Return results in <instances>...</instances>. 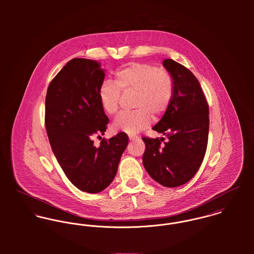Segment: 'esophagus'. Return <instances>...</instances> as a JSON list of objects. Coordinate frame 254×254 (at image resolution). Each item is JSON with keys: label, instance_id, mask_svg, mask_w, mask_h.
<instances>
[{"label": "esophagus", "instance_id": "esophagus-1", "mask_svg": "<svg viewBox=\"0 0 254 254\" xmlns=\"http://www.w3.org/2000/svg\"><path fill=\"white\" fill-rule=\"evenodd\" d=\"M129 140H130L131 142H134V141L139 140V138H138L137 136H129Z\"/></svg>", "mask_w": 254, "mask_h": 254}]
</instances>
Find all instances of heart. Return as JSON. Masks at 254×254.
I'll return each instance as SVG.
<instances>
[{
  "instance_id": "heart-1",
  "label": "heart",
  "mask_w": 254,
  "mask_h": 254,
  "mask_svg": "<svg viewBox=\"0 0 254 254\" xmlns=\"http://www.w3.org/2000/svg\"><path fill=\"white\" fill-rule=\"evenodd\" d=\"M174 79L165 69L147 64H131L114 74V84L104 82L99 89L103 109L114 115L119 109L120 92H136L132 112L119 114L112 123L114 131L136 135L169 109L174 97Z\"/></svg>"
}]
</instances>
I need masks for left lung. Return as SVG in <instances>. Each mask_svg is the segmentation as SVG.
<instances>
[{"label": "left lung", "instance_id": "obj_1", "mask_svg": "<svg viewBox=\"0 0 254 254\" xmlns=\"http://www.w3.org/2000/svg\"><path fill=\"white\" fill-rule=\"evenodd\" d=\"M174 79V97L169 109L152 130L165 135L168 142L143 138V164L148 175L167 188L190 181L203 160L209 130V109L198 80L173 60L162 63Z\"/></svg>", "mask_w": 254, "mask_h": 254}]
</instances>
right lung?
Returning <instances> with one entry per match:
<instances>
[{
	"mask_svg": "<svg viewBox=\"0 0 254 254\" xmlns=\"http://www.w3.org/2000/svg\"><path fill=\"white\" fill-rule=\"evenodd\" d=\"M105 72L97 61L73 59L52 80L46 96L45 124L54 154L68 180L90 193L113 181L129 141L121 132L94 145L93 137L104 135L109 123L99 99Z\"/></svg>",
	"mask_w": 254,
	"mask_h": 254,
	"instance_id": "right-lung-1",
	"label": "right lung"
}]
</instances>
